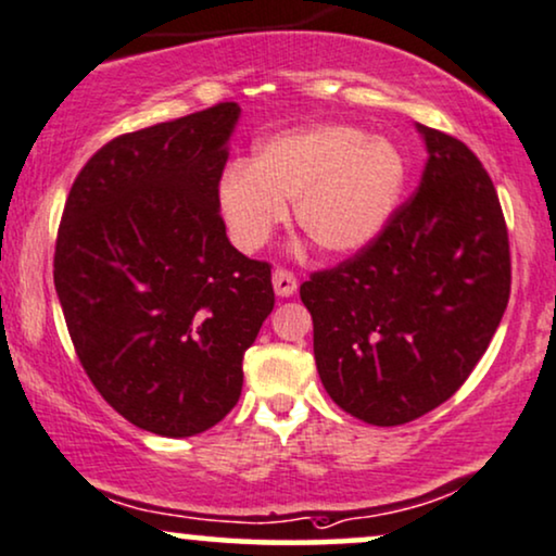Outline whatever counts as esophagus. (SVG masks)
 <instances>
[{
	"mask_svg": "<svg viewBox=\"0 0 556 556\" xmlns=\"http://www.w3.org/2000/svg\"><path fill=\"white\" fill-rule=\"evenodd\" d=\"M273 289H276V296L289 299V296H293V293H296L299 283H296V278H293V273L276 270V273H273Z\"/></svg>",
	"mask_w": 556,
	"mask_h": 556,
	"instance_id": "obj_1",
	"label": "esophagus"
}]
</instances>
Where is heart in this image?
I'll return each mask as SVG.
<instances>
[{
	"label": "heart",
	"mask_w": 556,
	"mask_h": 556,
	"mask_svg": "<svg viewBox=\"0 0 556 556\" xmlns=\"http://www.w3.org/2000/svg\"><path fill=\"white\" fill-rule=\"evenodd\" d=\"M407 185V160L394 141L358 126H312L260 143L250 164H235L216 201L229 237L255 252L286 222L293 203L299 229L334 257L374 244Z\"/></svg>",
	"instance_id": "1"
}]
</instances>
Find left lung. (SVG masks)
Instances as JSON below:
<instances>
[{
	"instance_id": "obj_1",
	"label": "left lung",
	"mask_w": 556,
	"mask_h": 556,
	"mask_svg": "<svg viewBox=\"0 0 556 556\" xmlns=\"http://www.w3.org/2000/svg\"><path fill=\"white\" fill-rule=\"evenodd\" d=\"M415 128L428 152L417 193L374 244L299 291L327 394L381 428L417 420L467 381L510 296L490 175L467 143Z\"/></svg>"
}]
</instances>
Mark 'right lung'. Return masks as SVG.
Returning a JSON list of instances; mask_svg holds the SVG:
<instances>
[{
	"mask_svg": "<svg viewBox=\"0 0 556 556\" xmlns=\"http://www.w3.org/2000/svg\"><path fill=\"white\" fill-rule=\"evenodd\" d=\"M237 102L123 134L89 160L61 216L53 283L89 381L164 438L214 428L273 312L270 265L226 237L216 190Z\"/></svg>",
	"mask_w": 556,
	"mask_h": 556,
	"instance_id": "add662e5",
	"label": "right lung"
}]
</instances>
